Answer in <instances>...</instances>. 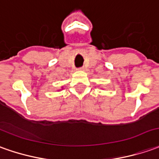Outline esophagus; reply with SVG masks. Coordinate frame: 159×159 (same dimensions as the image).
Instances as JSON below:
<instances>
[{"mask_svg": "<svg viewBox=\"0 0 159 159\" xmlns=\"http://www.w3.org/2000/svg\"><path fill=\"white\" fill-rule=\"evenodd\" d=\"M79 70H83V69H84V67H79Z\"/></svg>", "mask_w": 159, "mask_h": 159, "instance_id": "34e87169", "label": "esophagus"}]
</instances>
